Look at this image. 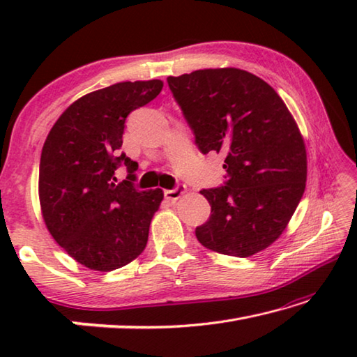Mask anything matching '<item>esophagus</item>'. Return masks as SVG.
Returning <instances> with one entry per match:
<instances>
[{"label":"esophagus","instance_id":"obj_1","mask_svg":"<svg viewBox=\"0 0 357 357\" xmlns=\"http://www.w3.org/2000/svg\"><path fill=\"white\" fill-rule=\"evenodd\" d=\"M184 192H185V185L184 184H176V187H173L172 190L170 189L164 190V195H165L167 200L176 202V200H179L181 197L184 195Z\"/></svg>","mask_w":357,"mask_h":357}]
</instances>
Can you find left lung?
<instances>
[{
	"mask_svg": "<svg viewBox=\"0 0 357 357\" xmlns=\"http://www.w3.org/2000/svg\"><path fill=\"white\" fill-rule=\"evenodd\" d=\"M202 154H225V181L203 189L211 215L195 236L245 258L280 236L305 190V144L285 102L250 72L203 69L168 77Z\"/></svg>",
	"mask_w": 357,
	"mask_h": 357,
	"instance_id": "left-lung-1",
	"label": "left lung"
}]
</instances>
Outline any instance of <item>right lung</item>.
I'll return each mask as SVG.
<instances>
[{
	"mask_svg": "<svg viewBox=\"0 0 357 357\" xmlns=\"http://www.w3.org/2000/svg\"><path fill=\"white\" fill-rule=\"evenodd\" d=\"M160 80L123 82L75 100L53 126L39 165L42 215L53 239L89 269L123 268L143 252L160 189L138 190L124 153L126 119L162 91ZM128 168L116 183L114 172Z\"/></svg>",
	"mask_w": 357,
	"mask_h": 357,
	"instance_id": "1",
	"label": "right lung"
}]
</instances>
